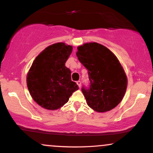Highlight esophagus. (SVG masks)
Instances as JSON below:
<instances>
[{
  "mask_svg": "<svg viewBox=\"0 0 153 153\" xmlns=\"http://www.w3.org/2000/svg\"><path fill=\"white\" fill-rule=\"evenodd\" d=\"M77 84H78V85L79 88H80V86H81V82H80V80L77 81Z\"/></svg>",
  "mask_w": 153,
  "mask_h": 153,
  "instance_id": "obj_1",
  "label": "esophagus"
}]
</instances>
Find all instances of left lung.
I'll return each mask as SVG.
<instances>
[{
  "label": "left lung",
  "instance_id": "left-lung-1",
  "mask_svg": "<svg viewBox=\"0 0 153 153\" xmlns=\"http://www.w3.org/2000/svg\"><path fill=\"white\" fill-rule=\"evenodd\" d=\"M76 54L88 71L90 85L81 88L87 104L98 112L113 109L122 101L127 86V76L119 59L96 42L79 46Z\"/></svg>",
  "mask_w": 153,
  "mask_h": 153
}]
</instances>
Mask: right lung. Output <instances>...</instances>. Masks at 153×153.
I'll return each mask as SVG.
<instances>
[{"instance_id": "obj_1", "label": "right lung", "mask_w": 153, "mask_h": 153, "mask_svg": "<svg viewBox=\"0 0 153 153\" xmlns=\"http://www.w3.org/2000/svg\"><path fill=\"white\" fill-rule=\"evenodd\" d=\"M73 47L56 43L47 47L35 58L27 74L26 83L32 99L48 110L58 109L66 103L78 85L71 80L65 62Z\"/></svg>"}]
</instances>
